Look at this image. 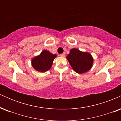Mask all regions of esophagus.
I'll list each match as a JSON object with an SVG mask.
<instances>
[{
  "instance_id": "esophagus-1",
  "label": "esophagus",
  "mask_w": 121,
  "mask_h": 121,
  "mask_svg": "<svg viewBox=\"0 0 121 121\" xmlns=\"http://www.w3.org/2000/svg\"><path fill=\"white\" fill-rule=\"evenodd\" d=\"M60 56L61 57H65V54L64 53L61 54V55H60Z\"/></svg>"
}]
</instances>
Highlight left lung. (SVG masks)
Listing matches in <instances>:
<instances>
[{"instance_id":"obj_1","label":"left lung","mask_w":121,"mask_h":121,"mask_svg":"<svg viewBox=\"0 0 121 121\" xmlns=\"http://www.w3.org/2000/svg\"><path fill=\"white\" fill-rule=\"evenodd\" d=\"M66 59L74 72L79 74L89 70L93 62V59L91 54L81 52L76 48L70 49Z\"/></svg>"}]
</instances>
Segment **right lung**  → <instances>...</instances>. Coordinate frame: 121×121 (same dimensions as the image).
Segmentation results:
<instances>
[{
	"mask_svg": "<svg viewBox=\"0 0 121 121\" xmlns=\"http://www.w3.org/2000/svg\"><path fill=\"white\" fill-rule=\"evenodd\" d=\"M56 55H53L49 51L44 50L40 55L37 56L32 60V65L37 71L45 72L51 69L53 61Z\"/></svg>",
	"mask_w": 121,
	"mask_h": 121,
	"instance_id": "obj_1",
	"label": "right lung"
}]
</instances>
